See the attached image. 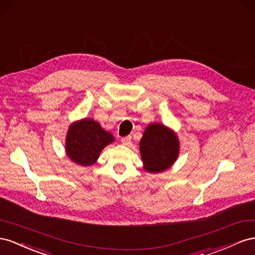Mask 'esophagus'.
<instances>
[{
  "label": "esophagus",
  "instance_id": "obj_1",
  "mask_svg": "<svg viewBox=\"0 0 255 255\" xmlns=\"http://www.w3.org/2000/svg\"><path fill=\"white\" fill-rule=\"evenodd\" d=\"M121 141L124 145H130V144H131V135L124 136V137H122Z\"/></svg>",
  "mask_w": 255,
  "mask_h": 255
}]
</instances>
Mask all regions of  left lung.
I'll list each match as a JSON object with an SVG mask.
<instances>
[{"instance_id": "8db88e82", "label": "left lung", "mask_w": 255, "mask_h": 255, "mask_svg": "<svg viewBox=\"0 0 255 255\" xmlns=\"http://www.w3.org/2000/svg\"><path fill=\"white\" fill-rule=\"evenodd\" d=\"M178 150L177 137L161 124H150L140 141L144 168L151 173L170 168L178 156Z\"/></svg>"}]
</instances>
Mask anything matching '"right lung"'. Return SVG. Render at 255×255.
<instances>
[{"instance_id": "right-lung-1", "label": "right lung", "mask_w": 255, "mask_h": 255, "mask_svg": "<svg viewBox=\"0 0 255 255\" xmlns=\"http://www.w3.org/2000/svg\"><path fill=\"white\" fill-rule=\"evenodd\" d=\"M114 137L93 120H82L69 127L66 139V151L72 161L80 165L95 163L100 151Z\"/></svg>"}]
</instances>
